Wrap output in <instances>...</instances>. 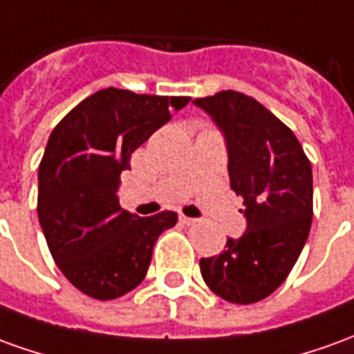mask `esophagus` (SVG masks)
<instances>
[{"mask_svg":"<svg viewBox=\"0 0 354 354\" xmlns=\"http://www.w3.org/2000/svg\"><path fill=\"white\" fill-rule=\"evenodd\" d=\"M180 222L185 224V226H194L195 222H197V218H189V216H184V214H182V216H180Z\"/></svg>","mask_w":354,"mask_h":354,"instance_id":"esophagus-1","label":"esophagus"}]
</instances>
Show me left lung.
I'll list each match as a JSON object with an SVG mask.
<instances>
[{
    "label": "left lung",
    "instance_id": "8db88e82",
    "mask_svg": "<svg viewBox=\"0 0 354 354\" xmlns=\"http://www.w3.org/2000/svg\"><path fill=\"white\" fill-rule=\"evenodd\" d=\"M218 126L230 187L243 197L247 230L201 259L212 293L237 305L268 297L297 263L313 222V169L295 134L253 97L218 91L194 101Z\"/></svg>",
    "mask_w": 354,
    "mask_h": 354
}]
</instances>
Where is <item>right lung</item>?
I'll list each match as a JSON object with an SVG mask.
<instances>
[{
  "mask_svg": "<svg viewBox=\"0 0 354 354\" xmlns=\"http://www.w3.org/2000/svg\"><path fill=\"white\" fill-rule=\"evenodd\" d=\"M189 97L95 91L53 128L38 169V218L59 270L88 297L109 301L138 288L153 245L178 214L138 216L118 203L132 153Z\"/></svg>",
  "mask_w": 354,
  "mask_h": 354,
  "instance_id": "add662e5",
  "label": "right lung"
}]
</instances>
